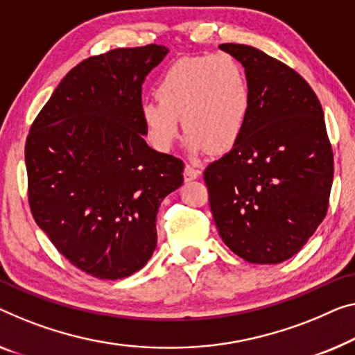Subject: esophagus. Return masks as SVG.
<instances>
[{
	"label": "esophagus",
	"mask_w": 355,
	"mask_h": 355,
	"mask_svg": "<svg viewBox=\"0 0 355 355\" xmlns=\"http://www.w3.org/2000/svg\"><path fill=\"white\" fill-rule=\"evenodd\" d=\"M183 175H184V180H187V182H191V180H196V178L200 177V168L193 166V164H187V166H184Z\"/></svg>",
	"instance_id": "obj_1"
}]
</instances>
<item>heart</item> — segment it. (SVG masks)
Returning <instances> with one entry per match:
<instances>
[{
	"instance_id": "b5f03b06",
	"label": "heart",
	"mask_w": 355,
	"mask_h": 355,
	"mask_svg": "<svg viewBox=\"0 0 355 355\" xmlns=\"http://www.w3.org/2000/svg\"><path fill=\"white\" fill-rule=\"evenodd\" d=\"M157 100L140 105V119L150 144L172 150L180 119L193 153H226L239 144L248 123L252 92L244 67L228 54L184 57L162 73Z\"/></svg>"
}]
</instances>
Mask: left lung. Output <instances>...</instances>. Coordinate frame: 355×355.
<instances>
[{
    "label": "left lung",
    "mask_w": 355,
    "mask_h": 355,
    "mask_svg": "<svg viewBox=\"0 0 355 355\" xmlns=\"http://www.w3.org/2000/svg\"><path fill=\"white\" fill-rule=\"evenodd\" d=\"M252 92L237 144L204 172L220 237L236 255L277 264L296 255L325 218L333 155L324 111L292 68L245 44H221Z\"/></svg>",
    "instance_id": "8db88e82"
}]
</instances>
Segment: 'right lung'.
Here are the masks:
<instances>
[{
	"instance_id": "obj_1",
	"label": "right lung",
	"mask_w": 355,
	"mask_h": 355,
	"mask_svg": "<svg viewBox=\"0 0 355 355\" xmlns=\"http://www.w3.org/2000/svg\"><path fill=\"white\" fill-rule=\"evenodd\" d=\"M166 46L113 49L68 71L25 145L36 225L97 279L140 271L157 244L156 215L183 184V162L145 141L141 86Z\"/></svg>"
}]
</instances>
